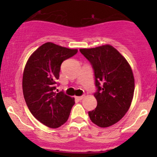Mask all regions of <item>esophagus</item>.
Here are the masks:
<instances>
[{"mask_svg":"<svg viewBox=\"0 0 157 157\" xmlns=\"http://www.w3.org/2000/svg\"><path fill=\"white\" fill-rule=\"evenodd\" d=\"M84 98V96H76V99H77L78 100H82V99Z\"/></svg>","mask_w":157,"mask_h":157,"instance_id":"34e87169","label":"esophagus"}]
</instances>
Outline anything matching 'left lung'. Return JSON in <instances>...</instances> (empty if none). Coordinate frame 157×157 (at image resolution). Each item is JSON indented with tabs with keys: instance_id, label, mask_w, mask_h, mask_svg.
<instances>
[{
	"instance_id": "left-lung-1",
	"label": "left lung",
	"mask_w": 157,
	"mask_h": 157,
	"mask_svg": "<svg viewBox=\"0 0 157 157\" xmlns=\"http://www.w3.org/2000/svg\"><path fill=\"white\" fill-rule=\"evenodd\" d=\"M94 71L97 106L88 112L90 120L107 128L121 119L131 106L134 91L132 70L125 58L109 45L80 48Z\"/></svg>"
}]
</instances>
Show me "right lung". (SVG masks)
I'll return each instance as SVG.
<instances>
[{
  "label": "right lung",
  "mask_w": 157,
  "mask_h": 157,
  "mask_svg": "<svg viewBox=\"0 0 157 157\" xmlns=\"http://www.w3.org/2000/svg\"><path fill=\"white\" fill-rule=\"evenodd\" d=\"M52 42L36 49L25 66L23 92L30 112L39 121L52 128L62 125L68 119L74 105V98L56 91L61 65L77 53Z\"/></svg>",
  "instance_id": "right-lung-1"
}]
</instances>
